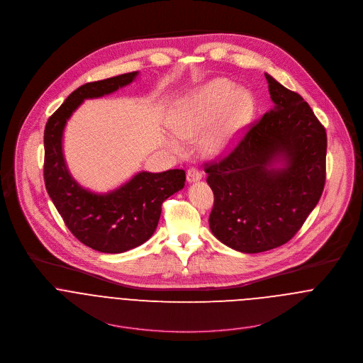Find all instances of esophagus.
<instances>
[{"mask_svg":"<svg viewBox=\"0 0 363 363\" xmlns=\"http://www.w3.org/2000/svg\"><path fill=\"white\" fill-rule=\"evenodd\" d=\"M201 179H203V174L197 169L191 167L187 170V182L189 183H196V182H200Z\"/></svg>","mask_w":363,"mask_h":363,"instance_id":"obj_1","label":"esophagus"}]
</instances>
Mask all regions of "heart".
Segmentation results:
<instances>
[{"mask_svg":"<svg viewBox=\"0 0 363 363\" xmlns=\"http://www.w3.org/2000/svg\"><path fill=\"white\" fill-rule=\"evenodd\" d=\"M253 114V96L230 81L212 79L184 96L174 107L167 124L172 133L187 141L200 137V151L208 159L228 154L240 130ZM169 148L180 151V144L166 137Z\"/></svg>","mask_w":363,"mask_h":363,"instance_id":"1","label":"heart"}]
</instances>
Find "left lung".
<instances>
[{"label":"left lung","mask_w":363,"mask_h":363,"mask_svg":"<svg viewBox=\"0 0 363 363\" xmlns=\"http://www.w3.org/2000/svg\"><path fill=\"white\" fill-rule=\"evenodd\" d=\"M274 107L219 163L209 164L212 235L253 255L285 245L317 206L327 135L311 106L265 72Z\"/></svg>","instance_id":"1"}]
</instances>
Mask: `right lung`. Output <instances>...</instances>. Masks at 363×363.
<instances>
[{
    "label": "right lung",
    "mask_w": 363,
    "mask_h": 363,
    "mask_svg": "<svg viewBox=\"0 0 363 363\" xmlns=\"http://www.w3.org/2000/svg\"><path fill=\"white\" fill-rule=\"evenodd\" d=\"M138 74L128 72L79 86L57 108L45 128V183L52 204L81 243L108 255L135 249L154 235L163 201L184 187L186 173L180 169L138 172L114 190L95 193L69 173L62 137L67 121L86 99L110 95L130 85Z\"/></svg>",
    "instance_id": "1"
}]
</instances>
